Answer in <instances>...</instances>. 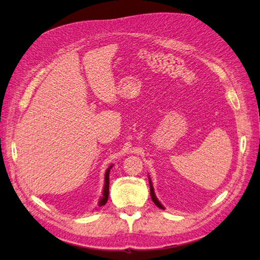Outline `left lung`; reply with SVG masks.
<instances>
[{"mask_svg": "<svg viewBox=\"0 0 260 260\" xmlns=\"http://www.w3.org/2000/svg\"><path fill=\"white\" fill-rule=\"evenodd\" d=\"M149 187H151V198H152V201L154 202L155 205H156L157 207H159L160 209H165V207L161 205V204L159 203V201L157 200V198H156L155 192H154V187H153V184H152V181H151V180H149Z\"/></svg>", "mask_w": 260, "mask_h": 260, "instance_id": "left-lung-1", "label": "left lung"}]
</instances>
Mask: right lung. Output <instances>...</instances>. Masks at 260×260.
I'll return each instance as SVG.
<instances>
[{
  "instance_id": "obj_1",
  "label": "right lung",
  "mask_w": 260,
  "mask_h": 260,
  "mask_svg": "<svg viewBox=\"0 0 260 260\" xmlns=\"http://www.w3.org/2000/svg\"><path fill=\"white\" fill-rule=\"evenodd\" d=\"M112 167H113V165H112V166H109L108 169H107L106 172H105L104 190H103V194H102V198H101V200H100V202H99V206H100V207L105 205V204L107 203V200H108V192H109V171H111Z\"/></svg>"
}]
</instances>
